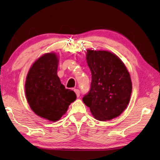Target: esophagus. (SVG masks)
Instances as JSON below:
<instances>
[{
	"instance_id": "obj_1",
	"label": "esophagus",
	"mask_w": 160,
	"mask_h": 160,
	"mask_svg": "<svg viewBox=\"0 0 160 160\" xmlns=\"http://www.w3.org/2000/svg\"><path fill=\"white\" fill-rule=\"evenodd\" d=\"M74 92H75V94H76V95L78 97H80V90H78V89H74Z\"/></svg>"
}]
</instances>
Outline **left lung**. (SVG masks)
<instances>
[{"mask_svg": "<svg viewBox=\"0 0 160 160\" xmlns=\"http://www.w3.org/2000/svg\"><path fill=\"white\" fill-rule=\"evenodd\" d=\"M92 73L90 90L82 98L94 118L108 121L116 118L128 106L132 82L121 59L107 51H87Z\"/></svg>", "mask_w": 160, "mask_h": 160, "instance_id": "obj_1", "label": "left lung"}]
</instances>
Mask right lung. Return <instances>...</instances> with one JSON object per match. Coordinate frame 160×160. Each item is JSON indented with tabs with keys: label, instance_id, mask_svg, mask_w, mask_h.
<instances>
[{
	"label": "right lung",
	"instance_id": "1",
	"mask_svg": "<svg viewBox=\"0 0 160 160\" xmlns=\"http://www.w3.org/2000/svg\"><path fill=\"white\" fill-rule=\"evenodd\" d=\"M58 58L54 53L44 54L29 69L25 94L32 110L37 115L57 121L76 99L73 91L66 89L57 75Z\"/></svg>",
	"mask_w": 160,
	"mask_h": 160
}]
</instances>
